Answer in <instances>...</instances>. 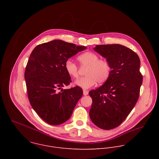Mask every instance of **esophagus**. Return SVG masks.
I'll return each mask as SVG.
<instances>
[{"label": "esophagus", "mask_w": 159, "mask_h": 159, "mask_svg": "<svg viewBox=\"0 0 159 159\" xmlns=\"http://www.w3.org/2000/svg\"><path fill=\"white\" fill-rule=\"evenodd\" d=\"M88 93H89V92L88 91H86V90L83 91V95H87L88 94Z\"/></svg>", "instance_id": "obj_1"}]
</instances>
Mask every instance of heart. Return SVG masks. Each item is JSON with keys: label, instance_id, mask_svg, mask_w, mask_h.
I'll use <instances>...</instances> for the list:
<instances>
[{"label": "heart", "instance_id": "1", "mask_svg": "<svg viewBox=\"0 0 159 159\" xmlns=\"http://www.w3.org/2000/svg\"><path fill=\"white\" fill-rule=\"evenodd\" d=\"M78 60L81 66H88L86 75L75 81L76 85L84 89H88L95 86L98 82L99 84L105 83L110 76L111 66L105 59H99V57L92 52H86L78 56ZM65 68L71 76L78 77V68L75 63L71 60H67L65 64Z\"/></svg>", "mask_w": 159, "mask_h": 159}]
</instances>
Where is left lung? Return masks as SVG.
<instances>
[{
  "label": "left lung",
  "mask_w": 159,
  "mask_h": 159,
  "mask_svg": "<svg viewBox=\"0 0 159 159\" xmlns=\"http://www.w3.org/2000/svg\"><path fill=\"white\" fill-rule=\"evenodd\" d=\"M93 50L106 59L111 70L102 86L89 92L92 99L89 116L98 127L110 130L119 126L136 105L143 82L140 60L132 49L119 44L96 45Z\"/></svg>",
  "instance_id": "1"
}]
</instances>
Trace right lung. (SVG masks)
Here are the masks:
<instances>
[{
    "instance_id": "obj_1",
    "label": "right lung",
    "mask_w": 159,
    "mask_h": 159,
    "mask_svg": "<svg viewBox=\"0 0 159 159\" xmlns=\"http://www.w3.org/2000/svg\"><path fill=\"white\" fill-rule=\"evenodd\" d=\"M86 46L54 40L37 46L32 51L24 73L28 98L34 111L46 123H64L83 95L76 86L62 89L71 82L65 68L66 62Z\"/></svg>"
}]
</instances>
